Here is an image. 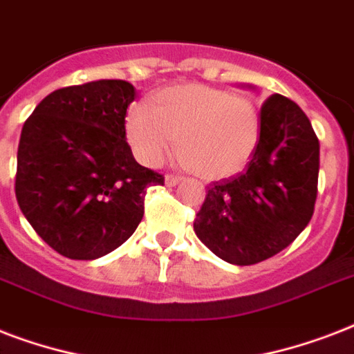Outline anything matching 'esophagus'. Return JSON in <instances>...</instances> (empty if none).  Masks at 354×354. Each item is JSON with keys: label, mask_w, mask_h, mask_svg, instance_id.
<instances>
[{"label": "esophagus", "mask_w": 354, "mask_h": 354, "mask_svg": "<svg viewBox=\"0 0 354 354\" xmlns=\"http://www.w3.org/2000/svg\"><path fill=\"white\" fill-rule=\"evenodd\" d=\"M180 182H182V176H178V174H167L165 176V183L169 187H174Z\"/></svg>", "instance_id": "obj_1"}]
</instances>
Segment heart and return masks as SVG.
Segmentation results:
<instances>
[{"label":"heart","mask_w":354,"mask_h":354,"mask_svg":"<svg viewBox=\"0 0 354 354\" xmlns=\"http://www.w3.org/2000/svg\"><path fill=\"white\" fill-rule=\"evenodd\" d=\"M127 138L139 160L158 165L174 147L189 171L205 180L241 172L255 152L259 118L250 101L204 84L158 91L128 112Z\"/></svg>","instance_id":"obj_1"}]
</instances>
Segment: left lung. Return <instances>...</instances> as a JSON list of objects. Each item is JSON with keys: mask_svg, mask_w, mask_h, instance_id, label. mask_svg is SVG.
Segmentation results:
<instances>
[{"mask_svg": "<svg viewBox=\"0 0 354 354\" xmlns=\"http://www.w3.org/2000/svg\"><path fill=\"white\" fill-rule=\"evenodd\" d=\"M319 141L301 108L274 93L261 106V130L246 171L209 183L194 233L239 266L274 257L313 218Z\"/></svg>", "mask_w": 354, "mask_h": 354, "instance_id": "left-lung-1", "label": "left lung"}]
</instances>
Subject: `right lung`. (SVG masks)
<instances>
[{"label": "right lung", "mask_w": 354, "mask_h": 354, "mask_svg": "<svg viewBox=\"0 0 354 354\" xmlns=\"http://www.w3.org/2000/svg\"><path fill=\"white\" fill-rule=\"evenodd\" d=\"M136 99L127 80L53 91L21 128L16 200L41 241L68 259L91 261L130 239L160 172L141 167L127 143Z\"/></svg>", "instance_id": "obj_1"}]
</instances>
